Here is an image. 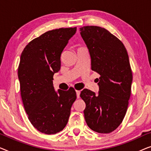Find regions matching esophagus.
<instances>
[{"label":"esophagus","mask_w":151,"mask_h":151,"mask_svg":"<svg viewBox=\"0 0 151 151\" xmlns=\"http://www.w3.org/2000/svg\"><path fill=\"white\" fill-rule=\"evenodd\" d=\"M80 91L76 90V95H77V98H80Z\"/></svg>","instance_id":"obj_1"}]
</instances>
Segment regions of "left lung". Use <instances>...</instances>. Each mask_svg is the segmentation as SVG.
<instances>
[{"label": "left lung", "instance_id": "obj_1", "mask_svg": "<svg viewBox=\"0 0 151 151\" xmlns=\"http://www.w3.org/2000/svg\"><path fill=\"white\" fill-rule=\"evenodd\" d=\"M80 34L89 51L91 69L100 75L98 95L86 88L80 93L86 104L84 118L93 131L111 133L122 122L131 97L133 74L127 51L100 27H82Z\"/></svg>", "mask_w": 151, "mask_h": 151}]
</instances>
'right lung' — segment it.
I'll return each mask as SVG.
<instances>
[{
    "label": "right lung",
    "instance_id": "obj_1",
    "mask_svg": "<svg viewBox=\"0 0 151 151\" xmlns=\"http://www.w3.org/2000/svg\"><path fill=\"white\" fill-rule=\"evenodd\" d=\"M76 27L44 33L24 47L18 69L20 95L29 120L41 133L51 135L63 130L76 100L73 87L55 91L53 74L60 69V55Z\"/></svg>",
    "mask_w": 151,
    "mask_h": 151
}]
</instances>
